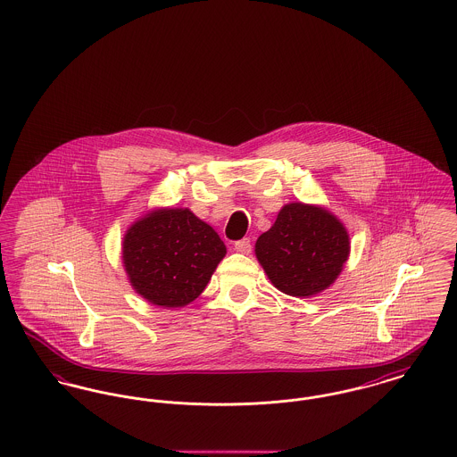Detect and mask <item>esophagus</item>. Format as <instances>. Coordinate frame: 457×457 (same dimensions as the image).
Instances as JSON below:
<instances>
[{
	"instance_id": "34e87169",
	"label": "esophagus",
	"mask_w": 457,
	"mask_h": 457,
	"mask_svg": "<svg viewBox=\"0 0 457 457\" xmlns=\"http://www.w3.org/2000/svg\"><path fill=\"white\" fill-rule=\"evenodd\" d=\"M235 250L238 252V253H250L252 252V243H250V238H243L239 239L235 243Z\"/></svg>"
}]
</instances>
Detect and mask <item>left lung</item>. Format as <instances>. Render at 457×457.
Wrapping results in <instances>:
<instances>
[{"label": "left lung", "mask_w": 457, "mask_h": 457, "mask_svg": "<svg viewBox=\"0 0 457 457\" xmlns=\"http://www.w3.org/2000/svg\"><path fill=\"white\" fill-rule=\"evenodd\" d=\"M255 255L279 291L308 298L337 279L349 257L343 222L324 207L287 204L255 243Z\"/></svg>", "instance_id": "1"}]
</instances>
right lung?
I'll return each mask as SVG.
<instances>
[{"instance_id":"obj_1","label":"right lung","mask_w":457,"mask_h":457,"mask_svg":"<svg viewBox=\"0 0 457 457\" xmlns=\"http://www.w3.org/2000/svg\"><path fill=\"white\" fill-rule=\"evenodd\" d=\"M226 246L188 209H157L133 222L123 238V263L133 289L157 306L192 303L211 281Z\"/></svg>"}]
</instances>
